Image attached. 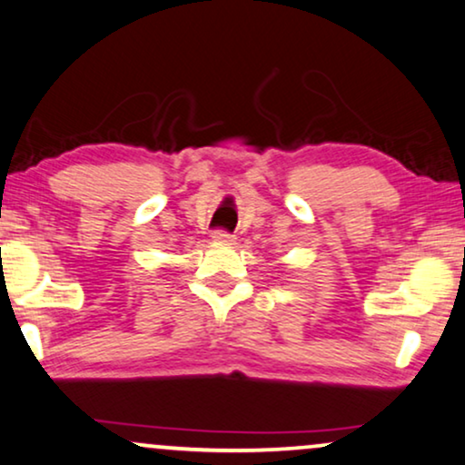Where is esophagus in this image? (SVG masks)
Segmentation results:
<instances>
[{"label":"esophagus","instance_id":"34e87169","mask_svg":"<svg viewBox=\"0 0 465 465\" xmlns=\"http://www.w3.org/2000/svg\"><path fill=\"white\" fill-rule=\"evenodd\" d=\"M213 240L216 244H233V242H236V238H233L232 233L223 232V229H219V232L213 233Z\"/></svg>","mask_w":465,"mask_h":465}]
</instances>
